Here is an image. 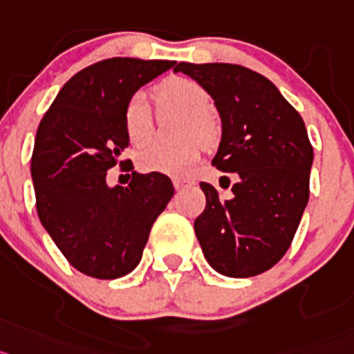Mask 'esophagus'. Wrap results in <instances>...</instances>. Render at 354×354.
Returning a JSON list of instances; mask_svg holds the SVG:
<instances>
[{
    "label": "esophagus",
    "instance_id": "esophagus-1",
    "mask_svg": "<svg viewBox=\"0 0 354 354\" xmlns=\"http://www.w3.org/2000/svg\"><path fill=\"white\" fill-rule=\"evenodd\" d=\"M173 183H174V189H176V190L185 189V187L190 185V181L185 180V178H174Z\"/></svg>",
    "mask_w": 354,
    "mask_h": 354
}]
</instances>
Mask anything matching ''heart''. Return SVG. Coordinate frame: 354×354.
Listing matches in <instances>:
<instances>
[{
    "label": "heart",
    "mask_w": 354,
    "mask_h": 354,
    "mask_svg": "<svg viewBox=\"0 0 354 354\" xmlns=\"http://www.w3.org/2000/svg\"><path fill=\"white\" fill-rule=\"evenodd\" d=\"M156 103L162 112L183 113L178 135L185 137L174 144H155L137 158L140 171L181 176L198 164L203 144L217 139V124L208 113V92L189 78H169L156 87ZM124 133L131 146L142 147L153 139V115L142 94H133L122 112Z\"/></svg>",
    "instance_id": "heart-1"
}]
</instances>
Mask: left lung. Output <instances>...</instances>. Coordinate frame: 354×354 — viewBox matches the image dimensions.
<instances>
[{"label": "left lung", "instance_id": "obj_1", "mask_svg": "<svg viewBox=\"0 0 354 354\" xmlns=\"http://www.w3.org/2000/svg\"><path fill=\"white\" fill-rule=\"evenodd\" d=\"M174 71L214 97L223 139L212 165L236 178L230 199L199 183L207 207L194 232L205 258L230 278L262 274L287 253L308 203L313 147L305 122L272 82L248 67L180 62Z\"/></svg>", "mask_w": 354, "mask_h": 354}]
</instances>
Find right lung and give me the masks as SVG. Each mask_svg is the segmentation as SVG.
Listing matches in <instances>:
<instances>
[{
  "instance_id": "add662e5",
  "label": "right lung",
  "mask_w": 354,
  "mask_h": 354,
  "mask_svg": "<svg viewBox=\"0 0 354 354\" xmlns=\"http://www.w3.org/2000/svg\"><path fill=\"white\" fill-rule=\"evenodd\" d=\"M174 64L126 57L92 64L60 88L37 128V214L67 262L92 278H121L139 266L153 223L174 194L165 174H137L131 160H121L130 144L126 103ZM118 163L132 180L110 189L106 171Z\"/></svg>"
}]
</instances>
